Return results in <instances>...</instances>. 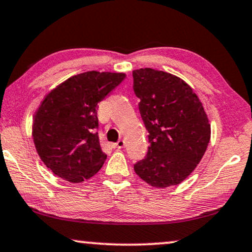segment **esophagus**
Listing matches in <instances>:
<instances>
[{
  "instance_id": "1",
  "label": "esophagus",
  "mask_w": 252,
  "mask_h": 252,
  "mask_svg": "<svg viewBox=\"0 0 252 252\" xmlns=\"http://www.w3.org/2000/svg\"><path fill=\"white\" fill-rule=\"evenodd\" d=\"M113 146H114V148H122L123 146H125V140H122V139L119 140L118 143L113 145Z\"/></svg>"
}]
</instances>
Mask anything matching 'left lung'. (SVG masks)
<instances>
[{"instance_id":"obj_1","label":"left lung","mask_w":252,"mask_h":252,"mask_svg":"<svg viewBox=\"0 0 252 252\" xmlns=\"http://www.w3.org/2000/svg\"><path fill=\"white\" fill-rule=\"evenodd\" d=\"M132 76L150 144L134 171L158 189L178 185L196 168L210 141L203 106L192 88L172 74L140 68Z\"/></svg>"}]
</instances>
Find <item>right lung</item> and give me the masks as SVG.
Here are the masks:
<instances>
[{
    "instance_id": "obj_1",
    "label": "right lung",
    "mask_w": 252,
    "mask_h": 252,
    "mask_svg": "<svg viewBox=\"0 0 252 252\" xmlns=\"http://www.w3.org/2000/svg\"><path fill=\"white\" fill-rule=\"evenodd\" d=\"M125 77L123 73L86 72L45 97L35 115L33 139L41 160L56 176L80 183L100 170L107 155L99 143L95 108Z\"/></svg>"
}]
</instances>
